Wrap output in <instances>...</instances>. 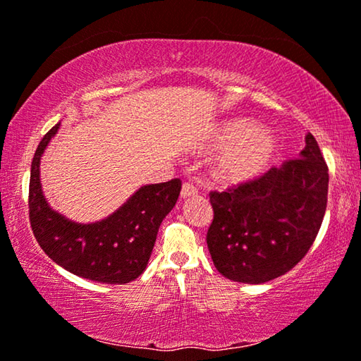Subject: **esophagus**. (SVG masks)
Here are the masks:
<instances>
[{"instance_id":"34e87169","label":"esophagus","mask_w":361,"mask_h":361,"mask_svg":"<svg viewBox=\"0 0 361 361\" xmlns=\"http://www.w3.org/2000/svg\"><path fill=\"white\" fill-rule=\"evenodd\" d=\"M197 194V188L191 185V183H183L181 186V197H191V196H196Z\"/></svg>"}]
</instances>
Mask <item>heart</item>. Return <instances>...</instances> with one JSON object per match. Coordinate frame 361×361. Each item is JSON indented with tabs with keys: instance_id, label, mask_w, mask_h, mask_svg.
<instances>
[{
	"instance_id": "heart-1",
	"label": "heart",
	"mask_w": 361,
	"mask_h": 361,
	"mask_svg": "<svg viewBox=\"0 0 361 361\" xmlns=\"http://www.w3.org/2000/svg\"><path fill=\"white\" fill-rule=\"evenodd\" d=\"M212 151L223 149L216 159V178L243 183L263 173L276 152V138L260 125L249 127L244 118L225 120L212 130L207 138Z\"/></svg>"
}]
</instances>
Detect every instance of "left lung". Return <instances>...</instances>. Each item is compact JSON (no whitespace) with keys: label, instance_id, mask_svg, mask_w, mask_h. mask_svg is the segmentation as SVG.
I'll return each mask as SVG.
<instances>
[{"label":"left lung","instance_id":"left-lung-1","mask_svg":"<svg viewBox=\"0 0 361 361\" xmlns=\"http://www.w3.org/2000/svg\"><path fill=\"white\" fill-rule=\"evenodd\" d=\"M328 183V165L308 133L297 159L223 192L212 191L207 247L216 270L249 284L293 270L322 228Z\"/></svg>","mask_w":361,"mask_h":361}]
</instances>
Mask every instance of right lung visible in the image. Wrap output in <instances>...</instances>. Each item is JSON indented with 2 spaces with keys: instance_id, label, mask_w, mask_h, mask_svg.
Returning a JSON list of instances; mask_svg holds the SVG:
<instances>
[{
  "instance_id": "right-lung-1",
  "label": "right lung",
  "mask_w": 361,
  "mask_h": 361,
  "mask_svg": "<svg viewBox=\"0 0 361 361\" xmlns=\"http://www.w3.org/2000/svg\"><path fill=\"white\" fill-rule=\"evenodd\" d=\"M56 123L35 151L28 186V216L39 247L80 278L125 284L146 270L162 220L175 207L180 178L141 186L122 207L94 223H75L48 205L39 183V159L57 133Z\"/></svg>"
}]
</instances>
